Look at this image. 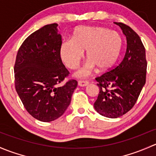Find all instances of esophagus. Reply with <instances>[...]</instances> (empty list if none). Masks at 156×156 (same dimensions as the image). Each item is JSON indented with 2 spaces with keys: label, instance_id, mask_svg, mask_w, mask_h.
Masks as SVG:
<instances>
[{
  "label": "esophagus",
  "instance_id": "esophagus-1",
  "mask_svg": "<svg viewBox=\"0 0 156 156\" xmlns=\"http://www.w3.org/2000/svg\"><path fill=\"white\" fill-rule=\"evenodd\" d=\"M78 85L82 87H85V86H87L89 85V82L87 81H79Z\"/></svg>",
  "mask_w": 156,
  "mask_h": 156
}]
</instances>
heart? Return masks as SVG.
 <instances>
[{
  "label": "heart",
  "instance_id": "heart-1",
  "mask_svg": "<svg viewBox=\"0 0 156 156\" xmlns=\"http://www.w3.org/2000/svg\"><path fill=\"white\" fill-rule=\"evenodd\" d=\"M122 44L121 35L104 27H79L73 37L62 42L60 55L62 62L70 69L77 68L86 50L89 60L76 73L79 78L91 75L95 67L104 70L116 61Z\"/></svg>",
  "mask_w": 156,
  "mask_h": 156
}]
</instances>
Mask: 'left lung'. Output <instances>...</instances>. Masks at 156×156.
I'll list each match as a JSON object with an SVG mask.
<instances>
[{
  "label": "left lung",
  "mask_w": 156,
  "mask_h": 156,
  "mask_svg": "<svg viewBox=\"0 0 156 156\" xmlns=\"http://www.w3.org/2000/svg\"><path fill=\"white\" fill-rule=\"evenodd\" d=\"M114 23L126 37V54L118 65L95 78L100 91L94 107L108 118H118L133 108L146 83L147 67L145 48L137 34L126 24Z\"/></svg>",
  "instance_id": "left-lung-1"
}]
</instances>
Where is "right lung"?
Listing matches in <instances>:
<instances>
[{"label": "right lung", "mask_w": 156, "mask_h": 156, "mask_svg": "<svg viewBox=\"0 0 156 156\" xmlns=\"http://www.w3.org/2000/svg\"><path fill=\"white\" fill-rule=\"evenodd\" d=\"M56 23L29 35L19 47L14 65L15 87L28 113L41 122L53 121L67 110L77 81L59 86L70 73L60 55L62 36Z\"/></svg>", "instance_id": "right-lung-1"}]
</instances>
